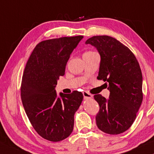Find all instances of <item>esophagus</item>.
Returning <instances> with one entry per match:
<instances>
[{
	"instance_id": "1",
	"label": "esophagus",
	"mask_w": 154,
	"mask_h": 154,
	"mask_svg": "<svg viewBox=\"0 0 154 154\" xmlns=\"http://www.w3.org/2000/svg\"><path fill=\"white\" fill-rule=\"evenodd\" d=\"M83 94L84 98H85V99H90V98L92 97V94H90L89 92H86V91L83 92Z\"/></svg>"
}]
</instances>
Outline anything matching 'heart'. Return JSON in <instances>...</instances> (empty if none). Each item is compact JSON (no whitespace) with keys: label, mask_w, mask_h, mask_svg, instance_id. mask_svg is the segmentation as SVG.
<instances>
[{"label":"heart","mask_w":154,"mask_h":154,"mask_svg":"<svg viewBox=\"0 0 154 154\" xmlns=\"http://www.w3.org/2000/svg\"><path fill=\"white\" fill-rule=\"evenodd\" d=\"M94 52H92V51H88V52H86L85 53H84V54H91V53H94Z\"/></svg>","instance_id":"b5f03b06"}]
</instances>
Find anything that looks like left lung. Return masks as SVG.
I'll return each mask as SVG.
<instances>
[{
	"label": "left lung",
	"instance_id": "8db88e82",
	"mask_svg": "<svg viewBox=\"0 0 154 154\" xmlns=\"http://www.w3.org/2000/svg\"><path fill=\"white\" fill-rule=\"evenodd\" d=\"M85 44L94 46L100 53L97 79L106 82L110 91L108 100L100 94L94 95L100 106L97 125L105 133H123L134 123L142 102L140 64L131 50L113 37L95 35L88 39Z\"/></svg>",
	"mask_w": 154,
	"mask_h": 154
}]
</instances>
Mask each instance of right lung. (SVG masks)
Listing matches in <instances>:
<instances>
[{
  "label": "right lung",
  "mask_w": 154,
  "mask_h": 154,
  "mask_svg": "<svg viewBox=\"0 0 154 154\" xmlns=\"http://www.w3.org/2000/svg\"><path fill=\"white\" fill-rule=\"evenodd\" d=\"M83 38L77 35L41 41L25 66L21 85L25 112L38 134L51 142H60L70 135L74 114L83 101V94L76 90L60 93V97L55 91L70 54Z\"/></svg>",
  "instance_id": "right-lung-1"
}]
</instances>
